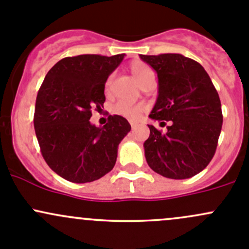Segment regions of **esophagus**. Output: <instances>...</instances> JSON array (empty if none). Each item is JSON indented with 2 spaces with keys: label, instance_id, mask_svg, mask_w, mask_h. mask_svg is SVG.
I'll return each instance as SVG.
<instances>
[{
  "label": "esophagus",
  "instance_id": "esophagus-1",
  "mask_svg": "<svg viewBox=\"0 0 249 249\" xmlns=\"http://www.w3.org/2000/svg\"><path fill=\"white\" fill-rule=\"evenodd\" d=\"M130 124H131V127H132V129H134V127L136 126V123H134V122H131V123H130Z\"/></svg>",
  "mask_w": 249,
  "mask_h": 249
}]
</instances>
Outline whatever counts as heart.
Masks as SVG:
<instances>
[{"label":"heart","mask_w":249,"mask_h":249,"mask_svg":"<svg viewBox=\"0 0 249 249\" xmlns=\"http://www.w3.org/2000/svg\"><path fill=\"white\" fill-rule=\"evenodd\" d=\"M130 70H131L132 76H134L135 79H136V82L139 83L140 85H142L145 80L154 78L153 70L150 69L147 64H144V62L142 61L132 62L131 66H130ZM109 85H110V78L107 80L106 87L109 88ZM144 110H145L144 105L131 104V102L124 101V100L118 101L112 108V112L114 113V114L120 115V117L123 118H126V119L129 120H137Z\"/></svg>","instance_id":"heart-1"}]
</instances>
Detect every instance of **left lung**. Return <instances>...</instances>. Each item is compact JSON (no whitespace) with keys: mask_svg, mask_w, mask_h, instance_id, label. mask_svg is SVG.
<instances>
[{"mask_svg":"<svg viewBox=\"0 0 249 249\" xmlns=\"http://www.w3.org/2000/svg\"><path fill=\"white\" fill-rule=\"evenodd\" d=\"M140 57L158 74V99L149 118L160 124L170 122L166 134L148 125L145 160L153 171L166 178L193 177L210 164L217 149L223 124L219 95L195 60L182 54Z\"/></svg>","mask_w":249,"mask_h":249,"instance_id":"1","label":"left lung"}]
</instances>
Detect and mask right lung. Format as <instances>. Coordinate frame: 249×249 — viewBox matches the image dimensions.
I'll use <instances>...</instances> for the list:
<instances>
[{"mask_svg": "<svg viewBox=\"0 0 249 249\" xmlns=\"http://www.w3.org/2000/svg\"><path fill=\"white\" fill-rule=\"evenodd\" d=\"M125 54H85L54 65L38 90L34 125L42 155L60 177L88 183L114 167L118 145L131 130L120 115H109L104 127L89 122L91 108L101 109L105 84Z\"/></svg>", "mask_w": 249, "mask_h": 249, "instance_id": "obj_1", "label": "right lung"}]
</instances>
